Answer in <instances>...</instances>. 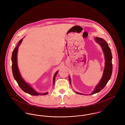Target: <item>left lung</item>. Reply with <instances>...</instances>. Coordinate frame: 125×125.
Listing matches in <instances>:
<instances>
[{
	"label": "left lung",
	"mask_w": 125,
	"mask_h": 125,
	"mask_svg": "<svg viewBox=\"0 0 125 125\" xmlns=\"http://www.w3.org/2000/svg\"><path fill=\"white\" fill-rule=\"evenodd\" d=\"M94 40L96 43H97L101 46L103 50L105 58V66L102 77L101 79L100 82L95 87L93 91L90 94H88V95H91L100 92L105 87V86L107 84V82L110 80L111 77L113 70V65L112 62V55L111 49L109 48L107 42L103 38L97 36L94 37ZM69 80L70 84H71V77L70 75H69ZM75 93L78 94L83 95L82 93L77 92H75Z\"/></svg>",
	"instance_id": "1"
}]
</instances>
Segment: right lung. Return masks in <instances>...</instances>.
Masks as SVG:
<instances>
[{
  "label": "right lung",
  "mask_w": 125,
  "mask_h": 125,
  "mask_svg": "<svg viewBox=\"0 0 125 125\" xmlns=\"http://www.w3.org/2000/svg\"><path fill=\"white\" fill-rule=\"evenodd\" d=\"M24 37L21 39L17 44L16 47L14 48L11 57V61H12V71L13 77L15 80L18 83V85L20 87V88L22 89L25 92L34 96H38V95H46L48 94V92L45 93H39L33 89L28 83H26L25 81L22 77L20 72L19 71V69L18 68V64H17V53H18V49L21 43L22 39ZM59 71L56 72L53 76V85H54L55 77L56 75L57 74Z\"/></svg>",
  "instance_id": "add662e5"
}]
</instances>
